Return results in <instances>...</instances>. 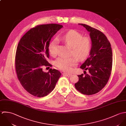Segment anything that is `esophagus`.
<instances>
[{"label":"esophagus","instance_id":"esophagus-1","mask_svg":"<svg viewBox=\"0 0 126 126\" xmlns=\"http://www.w3.org/2000/svg\"><path fill=\"white\" fill-rule=\"evenodd\" d=\"M63 75L64 76H68V77H70V76L72 75V74H70V73H64L63 74Z\"/></svg>","mask_w":126,"mask_h":126}]
</instances>
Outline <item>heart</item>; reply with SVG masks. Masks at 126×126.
<instances>
[{
	"label": "heart",
	"mask_w": 126,
	"mask_h": 126,
	"mask_svg": "<svg viewBox=\"0 0 126 126\" xmlns=\"http://www.w3.org/2000/svg\"><path fill=\"white\" fill-rule=\"evenodd\" d=\"M61 38L68 46L72 48V55L78 59L83 60L88 56L91 48V40L89 37H83L82 34L75 30H71L61 36ZM57 39H54L49 44V50L50 54L56 53ZM77 63L76 58L59 57L55 60V65L63 71H70Z\"/></svg>",
	"instance_id": "1"
}]
</instances>
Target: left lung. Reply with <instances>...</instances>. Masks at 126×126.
Segmentation results:
<instances>
[{"label":"left lung","instance_id":"obj_1","mask_svg":"<svg viewBox=\"0 0 126 126\" xmlns=\"http://www.w3.org/2000/svg\"><path fill=\"white\" fill-rule=\"evenodd\" d=\"M90 32L92 46L89 56L81 65L85 75H78L79 80L75 84L76 89L86 95L98 93L107 84L111 74L112 53L110 44L100 31L89 26L79 24ZM88 71L86 74L85 71Z\"/></svg>","mask_w":126,"mask_h":126}]
</instances>
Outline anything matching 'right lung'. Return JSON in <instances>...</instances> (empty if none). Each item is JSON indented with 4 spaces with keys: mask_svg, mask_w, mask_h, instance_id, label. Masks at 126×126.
<instances>
[{
    "mask_svg": "<svg viewBox=\"0 0 126 126\" xmlns=\"http://www.w3.org/2000/svg\"><path fill=\"white\" fill-rule=\"evenodd\" d=\"M63 26L55 24L37 26L27 32L20 40L16 55V70L21 84L32 95H47L54 89L61 74L50 69L43 72V66H51L49 46L51 38Z\"/></svg>",
    "mask_w": 126,
    "mask_h": 126,
    "instance_id": "1",
    "label": "right lung"
}]
</instances>
